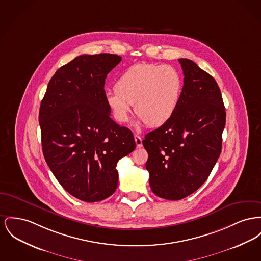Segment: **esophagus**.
<instances>
[{"instance_id": "1", "label": "esophagus", "mask_w": 261, "mask_h": 261, "mask_svg": "<svg viewBox=\"0 0 261 261\" xmlns=\"http://www.w3.org/2000/svg\"><path fill=\"white\" fill-rule=\"evenodd\" d=\"M134 139H135V143H136V146H137V148H141L142 147V138L139 136V135H134Z\"/></svg>"}]
</instances>
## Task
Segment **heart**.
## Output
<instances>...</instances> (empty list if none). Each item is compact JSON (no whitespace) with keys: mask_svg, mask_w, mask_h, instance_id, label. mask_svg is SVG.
Wrapping results in <instances>:
<instances>
[{"mask_svg":"<svg viewBox=\"0 0 261 261\" xmlns=\"http://www.w3.org/2000/svg\"><path fill=\"white\" fill-rule=\"evenodd\" d=\"M182 87L180 72L170 65L136 64L116 80L115 92H107L106 101L117 122H127L134 106L136 125L159 127L175 113Z\"/></svg>","mask_w":261,"mask_h":261,"instance_id":"obj_1","label":"heart"}]
</instances>
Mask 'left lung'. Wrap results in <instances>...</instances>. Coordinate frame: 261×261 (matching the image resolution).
I'll list each match as a JSON object with an SVG mask.
<instances>
[{"mask_svg": "<svg viewBox=\"0 0 261 261\" xmlns=\"http://www.w3.org/2000/svg\"><path fill=\"white\" fill-rule=\"evenodd\" d=\"M178 61L184 76L178 108L168 122L143 140L151 189L168 200L185 198L207 180L220 156L226 125L214 77L189 59Z\"/></svg>", "mask_w": 261, "mask_h": 261, "instance_id": "obj_1", "label": "left lung"}]
</instances>
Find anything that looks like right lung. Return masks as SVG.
<instances>
[{"label":"right lung","instance_id":"1","mask_svg":"<svg viewBox=\"0 0 261 261\" xmlns=\"http://www.w3.org/2000/svg\"><path fill=\"white\" fill-rule=\"evenodd\" d=\"M121 57L80 55L49 81L39 109L42 152L62 187L85 202L112 195L118 161L136 148L133 133L110 117L108 74Z\"/></svg>","mask_w":261,"mask_h":261}]
</instances>
